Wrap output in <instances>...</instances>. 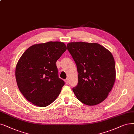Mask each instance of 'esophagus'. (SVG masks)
Wrapping results in <instances>:
<instances>
[{"mask_svg":"<svg viewBox=\"0 0 134 134\" xmlns=\"http://www.w3.org/2000/svg\"><path fill=\"white\" fill-rule=\"evenodd\" d=\"M65 83H66V84H68V83H69V80H68V79H65Z\"/></svg>","mask_w":134,"mask_h":134,"instance_id":"1","label":"esophagus"}]
</instances>
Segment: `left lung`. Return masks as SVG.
Here are the masks:
<instances>
[{
	"label": "left lung",
	"mask_w": 134,
	"mask_h": 134,
	"mask_svg": "<svg viewBox=\"0 0 134 134\" xmlns=\"http://www.w3.org/2000/svg\"><path fill=\"white\" fill-rule=\"evenodd\" d=\"M67 48L75 62L78 83L72 91L85 104L97 105L107 98L115 81V65L110 51L97 43L70 42Z\"/></svg>",
	"instance_id": "left-lung-1"
}]
</instances>
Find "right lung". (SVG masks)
Listing matches in <instances>:
<instances>
[{
	"label": "right lung",
	"mask_w": 134,
	"mask_h": 134,
	"mask_svg": "<svg viewBox=\"0 0 134 134\" xmlns=\"http://www.w3.org/2000/svg\"><path fill=\"white\" fill-rule=\"evenodd\" d=\"M66 50L63 42H48L32 46L23 53L15 77L20 91L28 101L44 107L59 95L65 82L58 76L55 63Z\"/></svg>",
	"instance_id": "obj_1"
}]
</instances>
